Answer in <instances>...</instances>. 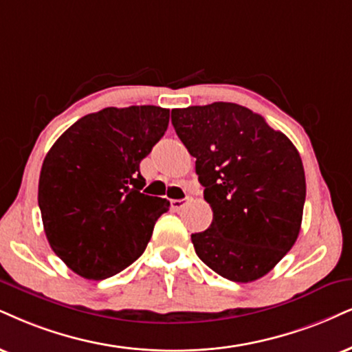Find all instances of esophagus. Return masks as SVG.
<instances>
[{
  "label": "esophagus",
  "mask_w": 352,
  "mask_h": 352,
  "mask_svg": "<svg viewBox=\"0 0 352 352\" xmlns=\"http://www.w3.org/2000/svg\"><path fill=\"white\" fill-rule=\"evenodd\" d=\"M184 206H186L184 199H179V201H177V199H175V201H171V209L173 210H181Z\"/></svg>",
  "instance_id": "esophagus-1"
}]
</instances>
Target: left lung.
<instances>
[{"label": "left lung", "instance_id": "8db88e82", "mask_svg": "<svg viewBox=\"0 0 352 352\" xmlns=\"http://www.w3.org/2000/svg\"><path fill=\"white\" fill-rule=\"evenodd\" d=\"M214 219L190 235L199 258L233 282L266 276L296 243L305 171L294 143L264 117L233 102L171 111Z\"/></svg>", "mask_w": 352, "mask_h": 352}]
</instances>
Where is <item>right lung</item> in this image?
<instances>
[{
	"label": "right lung",
	"mask_w": 352,
	"mask_h": 352,
	"mask_svg": "<svg viewBox=\"0 0 352 352\" xmlns=\"http://www.w3.org/2000/svg\"><path fill=\"white\" fill-rule=\"evenodd\" d=\"M169 109L106 107L65 130L43 160L38 207L50 248L85 279L140 258L166 199L142 194L140 162L164 135Z\"/></svg>",
	"instance_id": "right-lung-1"
}]
</instances>
